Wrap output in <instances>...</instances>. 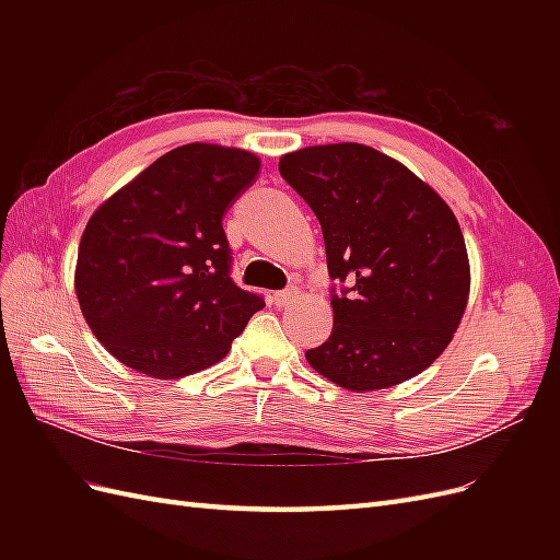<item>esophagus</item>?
<instances>
[{
  "instance_id": "obj_1",
  "label": "esophagus",
  "mask_w": 560,
  "mask_h": 560,
  "mask_svg": "<svg viewBox=\"0 0 560 560\" xmlns=\"http://www.w3.org/2000/svg\"><path fill=\"white\" fill-rule=\"evenodd\" d=\"M294 301H296V292L294 290H284V292H276L273 294V303H276L278 308H287Z\"/></svg>"
}]
</instances>
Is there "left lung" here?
Segmentation results:
<instances>
[{
    "label": "left lung",
    "mask_w": 560,
    "mask_h": 560,
    "mask_svg": "<svg viewBox=\"0 0 560 560\" xmlns=\"http://www.w3.org/2000/svg\"><path fill=\"white\" fill-rule=\"evenodd\" d=\"M278 167L317 217L331 280L348 282L308 364L352 393L418 376L451 343L469 299L467 247L446 200L358 142L299 149Z\"/></svg>",
    "instance_id": "8db88e82"
}]
</instances>
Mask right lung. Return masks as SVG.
<instances>
[{
    "mask_svg": "<svg viewBox=\"0 0 560 560\" xmlns=\"http://www.w3.org/2000/svg\"><path fill=\"white\" fill-rule=\"evenodd\" d=\"M252 151L191 142L167 151L83 229L74 290L91 331L151 378L226 358L264 299L231 280L226 210L259 175Z\"/></svg>",
    "mask_w": 560,
    "mask_h": 560,
    "instance_id": "1",
    "label": "right lung"
}]
</instances>
